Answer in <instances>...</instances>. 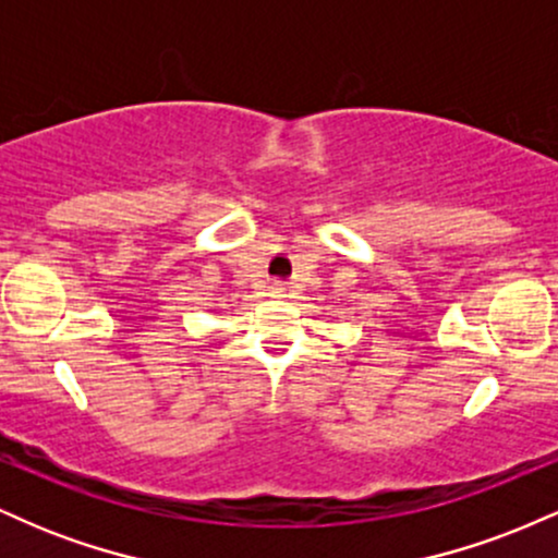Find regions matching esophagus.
I'll list each match as a JSON object with an SVG mask.
<instances>
[{
	"instance_id": "esophagus-1",
	"label": "esophagus",
	"mask_w": 558,
	"mask_h": 558,
	"mask_svg": "<svg viewBox=\"0 0 558 558\" xmlns=\"http://www.w3.org/2000/svg\"><path fill=\"white\" fill-rule=\"evenodd\" d=\"M267 291H270L272 299H283L286 296V286L283 283H270V288H267Z\"/></svg>"
}]
</instances>
